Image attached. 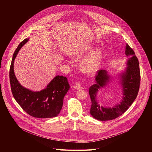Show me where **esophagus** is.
<instances>
[{
    "instance_id": "obj_1",
    "label": "esophagus",
    "mask_w": 152,
    "mask_h": 152,
    "mask_svg": "<svg viewBox=\"0 0 152 152\" xmlns=\"http://www.w3.org/2000/svg\"><path fill=\"white\" fill-rule=\"evenodd\" d=\"M74 88L76 89H81L83 88V87L82 86L81 84L80 83H77L74 86Z\"/></svg>"
}]
</instances>
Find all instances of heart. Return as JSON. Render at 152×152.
<instances>
[{"instance_id": "1", "label": "heart", "mask_w": 152, "mask_h": 152, "mask_svg": "<svg viewBox=\"0 0 152 152\" xmlns=\"http://www.w3.org/2000/svg\"><path fill=\"white\" fill-rule=\"evenodd\" d=\"M89 47L83 48H77L72 52V56L74 58H80L84 53L88 51ZM102 59V51L100 48H96L86 56L83 58L79 63V66L84 72L92 74L99 69Z\"/></svg>"}]
</instances>
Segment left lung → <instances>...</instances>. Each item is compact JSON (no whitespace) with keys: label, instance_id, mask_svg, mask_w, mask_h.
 Instances as JSON below:
<instances>
[{"label":"left lung","instance_id":"1","mask_svg":"<svg viewBox=\"0 0 152 152\" xmlns=\"http://www.w3.org/2000/svg\"><path fill=\"white\" fill-rule=\"evenodd\" d=\"M125 54L129 57L126 62L124 70L113 77L108 71L101 69L98 71L95 77V84L89 89L91 100L90 113L98 121H105L114 119L122 115L129 108L137 95L140 81L139 64L134 51L126 44ZM117 78L122 88L123 97L120 103L112 107L101 106L97 99V94L99 89L107 86L114 79Z\"/></svg>","mask_w":152,"mask_h":152}]
</instances>
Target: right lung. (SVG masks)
Wrapping results in <instances>:
<instances>
[{
  "label": "right lung",
  "mask_w": 152,
  "mask_h": 152,
  "mask_svg": "<svg viewBox=\"0 0 152 152\" xmlns=\"http://www.w3.org/2000/svg\"><path fill=\"white\" fill-rule=\"evenodd\" d=\"M28 40L29 39H26L19 44L13 56L9 72L12 94L22 108L30 116L37 118L56 117L62 109L64 98L70 88L67 78L56 75L45 88L40 91H33L22 86L15 75V60Z\"/></svg>",
  "instance_id": "1"
}]
</instances>
